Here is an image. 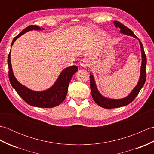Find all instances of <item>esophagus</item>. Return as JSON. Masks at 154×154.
<instances>
[{
    "label": "esophagus",
    "mask_w": 154,
    "mask_h": 154,
    "mask_svg": "<svg viewBox=\"0 0 154 154\" xmlns=\"http://www.w3.org/2000/svg\"><path fill=\"white\" fill-rule=\"evenodd\" d=\"M89 64V60L87 58H83L80 61V65L81 67H86Z\"/></svg>",
    "instance_id": "obj_1"
}]
</instances>
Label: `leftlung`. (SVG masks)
<instances>
[{
    "instance_id": "1",
    "label": "left lung",
    "mask_w": 154,
    "mask_h": 154,
    "mask_svg": "<svg viewBox=\"0 0 154 154\" xmlns=\"http://www.w3.org/2000/svg\"><path fill=\"white\" fill-rule=\"evenodd\" d=\"M114 24L116 28H119L120 29V32L125 35H130L135 38H137L139 40L140 48H141V53H142V65H141V69H140V79L138 81V84L136 85L134 89L132 92L130 93L126 97H124L123 99H109L103 96L99 91L97 89L95 81L93 75L91 73L90 74V85H91V94H92L93 99L98 105L104 108V109H114V108H119L124 106L128 104L132 103L134 99L138 95L139 92L141 90L143 85L145 83L146 79V55L145 54L144 50H143V47L141 41L137 38L134 34L133 33L132 31L127 28L125 26L123 25L122 23L118 21H114Z\"/></svg>"
}]
</instances>
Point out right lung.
Masks as SVG:
<instances>
[{"mask_svg":"<svg viewBox=\"0 0 154 154\" xmlns=\"http://www.w3.org/2000/svg\"><path fill=\"white\" fill-rule=\"evenodd\" d=\"M44 28H40L38 26L31 25L24 29L20 33L13 39L11 46L17 39L31 30H42ZM11 51L8 57V77L12 87L18 93L19 96L27 104L32 106L40 108H52L60 105L63 103L67 96L68 86L73 75L78 71L76 65L68 67L61 72L55 83L48 89L43 91H34L20 83L14 77L12 71L11 61Z\"/></svg>","mask_w":154,"mask_h":154,"instance_id":"obj_1","label":"right lung"}]
</instances>
